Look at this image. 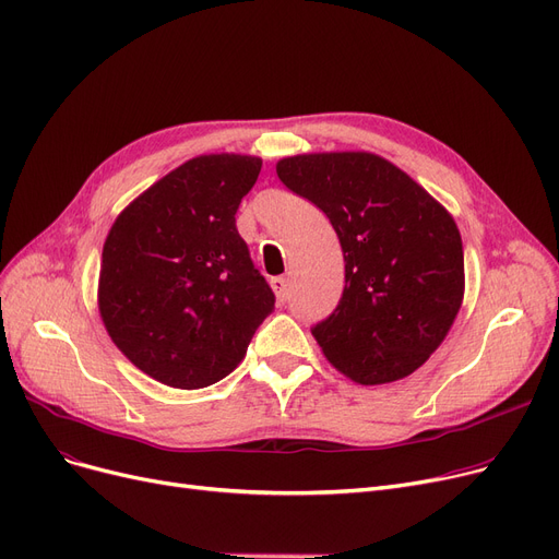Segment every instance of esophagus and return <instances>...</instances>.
Here are the masks:
<instances>
[{"label": "esophagus", "instance_id": "esophagus-1", "mask_svg": "<svg viewBox=\"0 0 559 559\" xmlns=\"http://www.w3.org/2000/svg\"><path fill=\"white\" fill-rule=\"evenodd\" d=\"M272 287H274V295H276L278 304H285L287 289H289V281H287L285 276H274V278H272Z\"/></svg>", "mask_w": 559, "mask_h": 559}]
</instances>
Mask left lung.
<instances>
[{
  "instance_id": "obj_1",
  "label": "left lung",
  "mask_w": 559,
  "mask_h": 559,
  "mask_svg": "<svg viewBox=\"0 0 559 559\" xmlns=\"http://www.w3.org/2000/svg\"><path fill=\"white\" fill-rule=\"evenodd\" d=\"M276 174L329 216L343 247V297L312 326L331 366L362 385L416 372L464 299V247L452 214L372 153L285 157Z\"/></svg>"
}]
</instances>
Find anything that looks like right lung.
Listing matches in <instances>:
<instances>
[{
  "label": "right lung",
  "mask_w": 559,
  "mask_h": 559,
  "mask_svg": "<svg viewBox=\"0 0 559 559\" xmlns=\"http://www.w3.org/2000/svg\"><path fill=\"white\" fill-rule=\"evenodd\" d=\"M262 159L201 155L145 189L103 249L98 308L114 345L159 383L212 385L274 310L235 214Z\"/></svg>",
  "instance_id": "obj_1"
}]
</instances>
